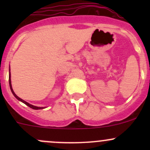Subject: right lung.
Returning a JSON list of instances; mask_svg holds the SVG:
<instances>
[{"label":"right lung","instance_id":"add662e5","mask_svg":"<svg viewBox=\"0 0 150 150\" xmlns=\"http://www.w3.org/2000/svg\"><path fill=\"white\" fill-rule=\"evenodd\" d=\"M8 81H9V86H10V88H11V91L12 93H13V96H15V97L16 98V99H18L19 101H20V102H23L24 104H25L26 105H28V107H30V108L33 109V110H41V109H44V107H36V106H34V105H32V104H29L28 102H25V100H23V99H22L21 98H19V96H17L16 95V93H14V91H13V88H12V86H11V72H10V67H9V79H8Z\"/></svg>","mask_w":150,"mask_h":150}]
</instances>
